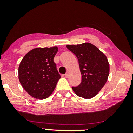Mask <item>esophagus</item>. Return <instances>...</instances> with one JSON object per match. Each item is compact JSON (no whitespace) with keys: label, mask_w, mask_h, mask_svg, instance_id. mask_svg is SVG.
<instances>
[{"label":"esophagus","mask_w":133,"mask_h":133,"mask_svg":"<svg viewBox=\"0 0 133 133\" xmlns=\"http://www.w3.org/2000/svg\"><path fill=\"white\" fill-rule=\"evenodd\" d=\"M69 76H70V72H66V74H65V77H66V78H68Z\"/></svg>","instance_id":"esophagus-1"}]
</instances>
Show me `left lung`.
Instances as JSON below:
<instances>
[{"mask_svg": "<svg viewBox=\"0 0 133 133\" xmlns=\"http://www.w3.org/2000/svg\"><path fill=\"white\" fill-rule=\"evenodd\" d=\"M66 48L77 57L82 74L81 84L72 87V90L80 97L91 99L99 93L108 80L110 64L107 56L88 42L67 45Z\"/></svg>", "mask_w": 133, "mask_h": 133, "instance_id": "obj_1", "label": "left lung"}]
</instances>
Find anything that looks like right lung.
I'll list each match as a JSON object with an SVG mask.
<instances>
[{
  "mask_svg": "<svg viewBox=\"0 0 133 133\" xmlns=\"http://www.w3.org/2000/svg\"><path fill=\"white\" fill-rule=\"evenodd\" d=\"M57 51V46L37 47L25 54L20 63V83L32 97L45 99L54 91L61 78L54 62Z\"/></svg>",
  "mask_w": 133,
  "mask_h": 133,
  "instance_id": "1",
  "label": "right lung"
}]
</instances>
